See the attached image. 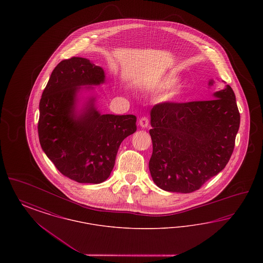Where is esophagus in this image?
Instances as JSON below:
<instances>
[{
	"mask_svg": "<svg viewBox=\"0 0 263 263\" xmlns=\"http://www.w3.org/2000/svg\"><path fill=\"white\" fill-rule=\"evenodd\" d=\"M139 125L141 126L142 128H146L149 125V118L148 117H142L139 120Z\"/></svg>",
	"mask_w": 263,
	"mask_h": 263,
	"instance_id": "1",
	"label": "esophagus"
}]
</instances>
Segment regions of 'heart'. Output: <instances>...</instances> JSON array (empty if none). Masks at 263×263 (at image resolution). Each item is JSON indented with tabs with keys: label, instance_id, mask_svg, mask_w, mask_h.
Instances as JSON below:
<instances>
[{
	"label": "heart",
	"instance_id": "b5f03b06",
	"mask_svg": "<svg viewBox=\"0 0 263 263\" xmlns=\"http://www.w3.org/2000/svg\"><path fill=\"white\" fill-rule=\"evenodd\" d=\"M180 82V78L176 75H167L163 77V79L160 81L159 86L163 88H175Z\"/></svg>",
	"mask_w": 263,
	"mask_h": 263
}]
</instances>
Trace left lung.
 <instances>
[{"label":"left lung","instance_id":"1","mask_svg":"<svg viewBox=\"0 0 263 263\" xmlns=\"http://www.w3.org/2000/svg\"><path fill=\"white\" fill-rule=\"evenodd\" d=\"M214 81H209L213 86ZM154 182L170 192L190 193L225 168L235 148L240 116L229 85L213 100L163 102L150 111Z\"/></svg>","mask_w":263,"mask_h":263}]
</instances>
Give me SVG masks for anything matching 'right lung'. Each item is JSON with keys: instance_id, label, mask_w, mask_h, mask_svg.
Instances as JSON below:
<instances>
[{"instance_id": "add662e5", "label": "right lung", "mask_w": 263, "mask_h": 263, "mask_svg": "<svg viewBox=\"0 0 263 263\" xmlns=\"http://www.w3.org/2000/svg\"><path fill=\"white\" fill-rule=\"evenodd\" d=\"M104 83L101 67L73 57L55 67L39 102L41 148L62 175L80 183L106 180L120 144L137 130L135 115L97 108L93 87ZM83 92H89L86 98Z\"/></svg>"}]
</instances>
